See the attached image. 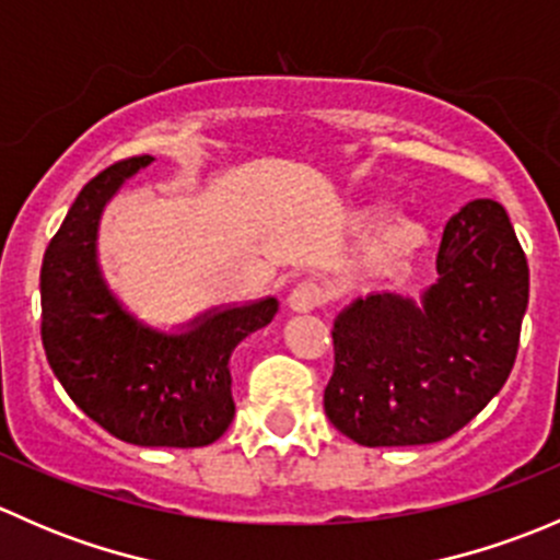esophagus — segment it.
<instances>
[{
    "label": "esophagus",
    "instance_id": "1",
    "mask_svg": "<svg viewBox=\"0 0 560 560\" xmlns=\"http://www.w3.org/2000/svg\"><path fill=\"white\" fill-rule=\"evenodd\" d=\"M287 303H290V308L295 314H308L314 312L316 306L322 303V290L319 284H314V281H301V284L295 287V290L290 292V298H287Z\"/></svg>",
    "mask_w": 560,
    "mask_h": 560
}]
</instances>
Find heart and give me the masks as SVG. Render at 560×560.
Masks as SVG:
<instances>
[{
    "instance_id": "obj_1",
    "label": "heart",
    "mask_w": 560,
    "mask_h": 560,
    "mask_svg": "<svg viewBox=\"0 0 560 560\" xmlns=\"http://www.w3.org/2000/svg\"><path fill=\"white\" fill-rule=\"evenodd\" d=\"M387 213L385 202H363L349 213V228L354 233L371 228L380 218ZM380 222V221H378ZM381 223V222H380ZM428 244V230L420 219L409 217V213H393L383 219L380 225L371 230L360 246V265L369 273L387 276L404 270L417 254Z\"/></svg>"
}]
</instances>
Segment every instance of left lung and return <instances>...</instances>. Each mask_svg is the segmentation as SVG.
Instances as JSON below:
<instances>
[{"instance_id":"left-lung-1","label":"left lung","mask_w":560,"mask_h":560,"mask_svg":"<svg viewBox=\"0 0 560 560\" xmlns=\"http://www.w3.org/2000/svg\"><path fill=\"white\" fill-rule=\"evenodd\" d=\"M436 270L420 301L374 292L336 316L325 415L363 447L453 436L515 365L528 262L504 206L466 202L444 228Z\"/></svg>"}]
</instances>
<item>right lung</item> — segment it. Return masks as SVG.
I'll return each mask as SVG.
<instances>
[{
	"label": "right lung",
	"mask_w": 560,
	"mask_h": 560,
	"mask_svg": "<svg viewBox=\"0 0 560 560\" xmlns=\"http://www.w3.org/2000/svg\"><path fill=\"white\" fill-rule=\"evenodd\" d=\"M145 165L151 156H132L94 175L45 248V358L67 395L121 442L206 447L235 417L230 354L273 319L279 301L211 308L178 332L154 330L121 306L97 259L100 217Z\"/></svg>",
	"instance_id": "obj_1"
}]
</instances>
